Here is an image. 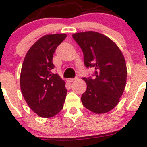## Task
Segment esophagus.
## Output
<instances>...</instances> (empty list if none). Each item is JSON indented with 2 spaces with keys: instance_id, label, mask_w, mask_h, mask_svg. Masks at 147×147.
I'll list each match as a JSON object with an SVG mask.
<instances>
[{
  "instance_id": "obj_1",
  "label": "esophagus",
  "mask_w": 147,
  "mask_h": 147,
  "mask_svg": "<svg viewBox=\"0 0 147 147\" xmlns=\"http://www.w3.org/2000/svg\"><path fill=\"white\" fill-rule=\"evenodd\" d=\"M76 80H77V78H69V79L67 80V82H73V81Z\"/></svg>"
}]
</instances>
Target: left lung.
<instances>
[{
  "instance_id": "8db88e82",
  "label": "left lung",
  "mask_w": 147,
  "mask_h": 147,
  "mask_svg": "<svg viewBox=\"0 0 147 147\" xmlns=\"http://www.w3.org/2000/svg\"><path fill=\"white\" fill-rule=\"evenodd\" d=\"M82 49L87 67H93L95 78H84L87 90L82 105L94 114L109 112L119 103L127 82L125 59L119 47L106 35L94 31L72 35Z\"/></svg>"
}]
</instances>
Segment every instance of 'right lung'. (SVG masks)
Returning a JSON list of instances; mask_svg holds the SVG:
<instances>
[{
  "mask_svg": "<svg viewBox=\"0 0 147 147\" xmlns=\"http://www.w3.org/2000/svg\"><path fill=\"white\" fill-rule=\"evenodd\" d=\"M66 37L65 33L44 35L31 46L23 60L21 92L30 108L40 117L55 116L64 105L67 92L65 82L51 70L55 67L53 54Z\"/></svg>",
  "mask_w": 147,
  "mask_h": 147,
  "instance_id": "add662e5",
  "label": "right lung"
}]
</instances>
